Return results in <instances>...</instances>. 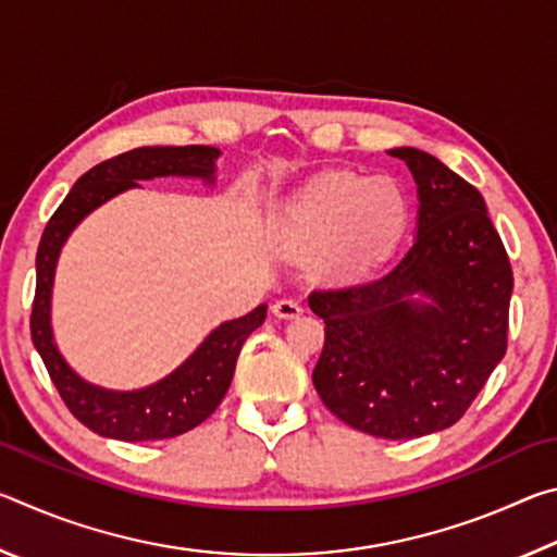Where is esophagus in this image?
Masks as SVG:
<instances>
[{"label": "esophagus", "instance_id": "esophagus-1", "mask_svg": "<svg viewBox=\"0 0 557 557\" xmlns=\"http://www.w3.org/2000/svg\"><path fill=\"white\" fill-rule=\"evenodd\" d=\"M301 312H305V309H301L297 299H277L275 305H272V314L280 317V319H295Z\"/></svg>", "mask_w": 557, "mask_h": 557}]
</instances>
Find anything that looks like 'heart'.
<instances>
[{"label":"heart","instance_id":"obj_1","mask_svg":"<svg viewBox=\"0 0 557 557\" xmlns=\"http://www.w3.org/2000/svg\"><path fill=\"white\" fill-rule=\"evenodd\" d=\"M408 213V196L393 176L329 172L285 206L277 243L287 256L319 252L324 277L348 280L398 243Z\"/></svg>","mask_w":557,"mask_h":557}]
</instances>
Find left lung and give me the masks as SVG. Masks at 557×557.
Segmentation results:
<instances>
[{
	"instance_id": "8db88e82",
	"label": "left lung",
	"mask_w": 557,
	"mask_h": 557,
	"mask_svg": "<svg viewBox=\"0 0 557 557\" xmlns=\"http://www.w3.org/2000/svg\"><path fill=\"white\" fill-rule=\"evenodd\" d=\"M388 154L418 184V233L381 277L309 295L326 324L312 381L346 425L412 440L455 425L504 358L513 270L474 186L420 149Z\"/></svg>"
}]
</instances>
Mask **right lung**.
I'll return each instance as SVG.
<instances>
[{
  "instance_id": "add662e5",
  "label": "right lung",
  "mask_w": 557,
  "mask_h": 557,
  "mask_svg": "<svg viewBox=\"0 0 557 557\" xmlns=\"http://www.w3.org/2000/svg\"><path fill=\"white\" fill-rule=\"evenodd\" d=\"M219 149L203 145L188 147H139L106 159L83 174L55 209L41 235L36 252V295L32 307V342L44 358L55 391L88 430L122 442L169 440L209 418L219 408L233 381L238 354L256 329L265 322L268 305L250 314L223 322L206 336L196 351L154 385L143 391H106L90 385L75 373L59 354L51 332V287L55 260L65 238L90 211L137 182L154 176H199L213 182Z\"/></svg>"
}]
</instances>
